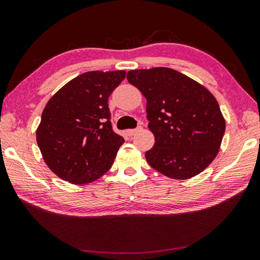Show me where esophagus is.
Wrapping results in <instances>:
<instances>
[{
	"instance_id": "1",
	"label": "esophagus",
	"mask_w": 260,
	"mask_h": 260,
	"mask_svg": "<svg viewBox=\"0 0 260 260\" xmlns=\"http://www.w3.org/2000/svg\"><path fill=\"white\" fill-rule=\"evenodd\" d=\"M141 129H142V127H141V126H139L138 128H134V129H127L126 134L128 136H133L135 133H138V132H140Z\"/></svg>"
}]
</instances>
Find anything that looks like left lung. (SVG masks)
Here are the masks:
<instances>
[{
  "mask_svg": "<svg viewBox=\"0 0 260 260\" xmlns=\"http://www.w3.org/2000/svg\"><path fill=\"white\" fill-rule=\"evenodd\" d=\"M127 80L147 99L155 146L146 152L152 169L184 180L208 167L219 151L225 120L210 91L169 68L133 70Z\"/></svg>",
  "mask_w": 260,
  "mask_h": 260,
  "instance_id": "obj_1",
  "label": "left lung"
}]
</instances>
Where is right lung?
<instances>
[{"label":"right lung","instance_id":"1","mask_svg":"<svg viewBox=\"0 0 260 260\" xmlns=\"http://www.w3.org/2000/svg\"><path fill=\"white\" fill-rule=\"evenodd\" d=\"M125 76V71L82 73L47 103L37 142L48 167L60 179L89 183L111 169L125 140L113 131L108 100Z\"/></svg>","mask_w":260,"mask_h":260}]
</instances>
